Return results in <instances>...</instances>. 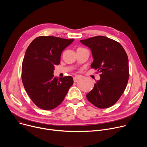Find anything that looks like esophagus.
I'll return each instance as SVG.
<instances>
[{"mask_svg": "<svg viewBox=\"0 0 147 147\" xmlns=\"http://www.w3.org/2000/svg\"><path fill=\"white\" fill-rule=\"evenodd\" d=\"M80 78H81V76H76L75 77L73 78L74 82H77Z\"/></svg>", "mask_w": 147, "mask_h": 147, "instance_id": "obj_1", "label": "esophagus"}]
</instances>
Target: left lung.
Segmentation results:
<instances>
[{
    "mask_svg": "<svg viewBox=\"0 0 147 147\" xmlns=\"http://www.w3.org/2000/svg\"><path fill=\"white\" fill-rule=\"evenodd\" d=\"M92 52L91 68L100 73V79L86 95L98 108H108L119 100L127 86L129 60L123 47L117 41L104 36H96L80 40Z\"/></svg>",
    "mask_w": 147,
    "mask_h": 147,
    "instance_id": "8db88e82",
    "label": "left lung"
}]
</instances>
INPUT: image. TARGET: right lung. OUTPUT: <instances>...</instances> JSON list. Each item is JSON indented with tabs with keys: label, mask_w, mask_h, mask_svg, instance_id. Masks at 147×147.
Wrapping results in <instances>:
<instances>
[{
	"label": "right lung",
	"mask_w": 147,
	"mask_h": 147,
	"mask_svg": "<svg viewBox=\"0 0 147 147\" xmlns=\"http://www.w3.org/2000/svg\"><path fill=\"white\" fill-rule=\"evenodd\" d=\"M74 39L40 36L27 48L22 63V79L28 96L36 105L44 110L53 109L64 100L73 78L54 76L55 65H59L62 51Z\"/></svg>",
	"instance_id": "obj_1"
}]
</instances>
